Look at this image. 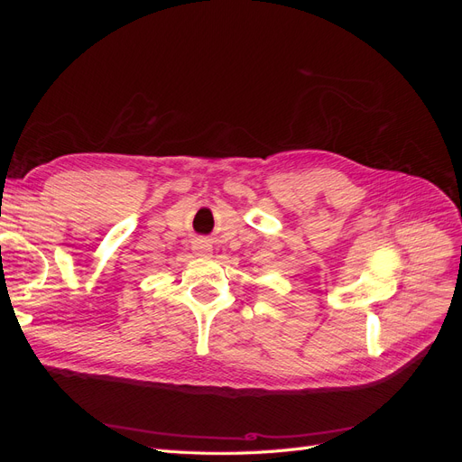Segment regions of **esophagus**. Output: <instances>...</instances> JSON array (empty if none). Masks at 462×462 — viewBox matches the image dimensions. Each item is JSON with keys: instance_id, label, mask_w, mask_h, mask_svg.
<instances>
[{"instance_id": "obj_1", "label": "esophagus", "mask_w": 462, "mask_h": 462, "mask_svg": "<svg viewBox=\"0 0 462 462\" xmlns=\"http://www.w3.org/2000/svg\"><path fill=\"white\" fill-rule=\"evenodd\" d=\"M192 250H194V254L208 256L209 253H212V245H209L208 241H197V243H194Z\"/></svg>"}]
</instances>
